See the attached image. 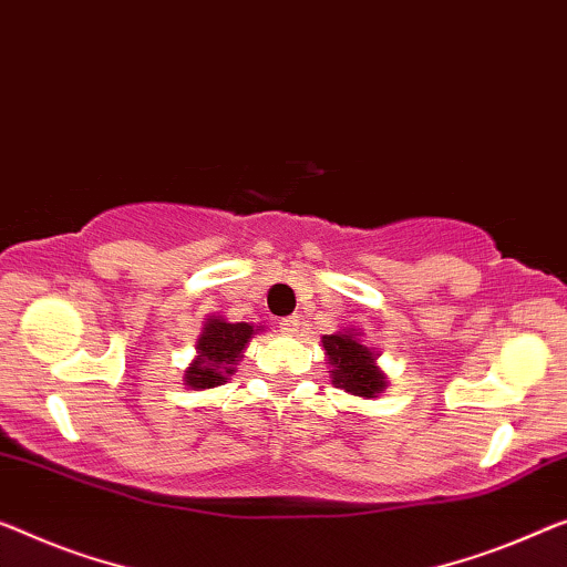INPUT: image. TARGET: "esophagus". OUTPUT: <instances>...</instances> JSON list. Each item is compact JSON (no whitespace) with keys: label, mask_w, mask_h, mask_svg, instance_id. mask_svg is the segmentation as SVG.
I'll return each mask as SVG.
<instances>
[{"label":"esophagus","mask_w":567,"mask_h":567,"mask_svg":"<svg viewBox=\"0 0 567 567\" xmlns=\"http://www.w3.org/2000/svg\"><path fill=\"white\" fill-rule=\"evenodd\" d=\"M298 326H300V316H290V318L280 320V331L282 333H295V331H298Z\"/></svg>","instance_id":"obj_1"}]
</instances>
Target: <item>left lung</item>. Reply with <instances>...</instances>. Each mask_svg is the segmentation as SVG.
<instances>
[{"label": "left lung", "instance_id": "obj_1", "mask_svg": "<svg viewBox=\"0 0 567 567\" xmlns=\"http://www.w3.org/2000/svg\"><path fill=\"white\" fill-rule=\"evenodd\" d=\"M333 384L357 396H374L384 390V374L374 367V353L349 333L323 336Z\"/></svg>", "mask_w": 567, "mask_h": 567}]
</instances>
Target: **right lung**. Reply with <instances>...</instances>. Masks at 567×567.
Masks as SVG:
<instances>
[{
	"instance_id": "obj_1",
	"label": "right lung",
	"mask_w": 567,
	"mask_h": 567,
	"mask_svg": "<svg viewBox=\"0 0 567 567\" xmlns=\"http://www.w3.org/2000/svg\"><path fill=\"white\" fill-rule=\"evenodd\" d=\"M249 323H226L221 318H208L206 331L198 338V361H193L185 371V382L196 390H210L224 384V379L234 374V364L241 359L251 338Z\"/></svg>"
}]
</instances>
